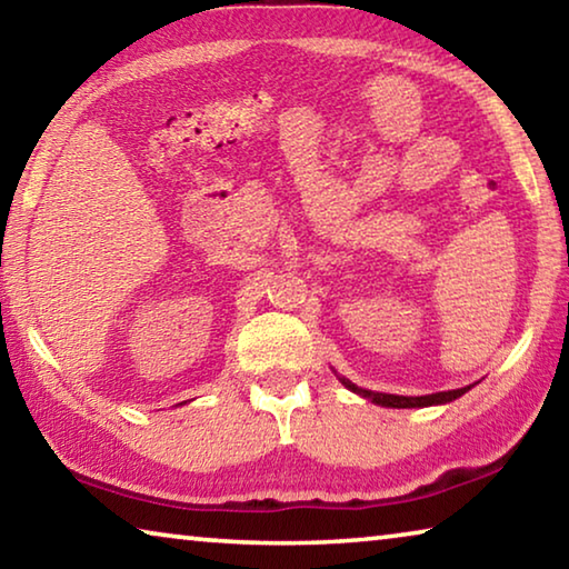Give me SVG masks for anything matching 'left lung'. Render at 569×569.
<instances>
[{
    "mask_svg": "<svg viewBox=\"0 0 569 569\" xmlns=\"http://www.w3.org/2000/svg\"><path fill=\"white\" fill-rule=\"evenodd\" d=\"M341 383L349 391L359 393V397L379 403V407H389V409H419V407H435V403H449L471 389V387H461V389H451V391L427 393V397H397V393H379V391L361 389V387H356V383H351L349 379H341Z\"/></svg>",
    "mask_w": 569,
    "mask_h": 569,
    "instance_id": "1",
    "label": "left lung"
}]
</instances>
